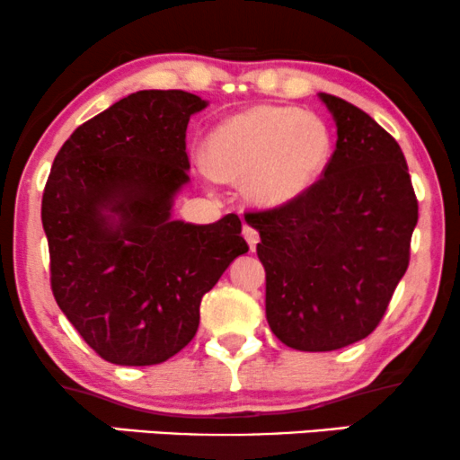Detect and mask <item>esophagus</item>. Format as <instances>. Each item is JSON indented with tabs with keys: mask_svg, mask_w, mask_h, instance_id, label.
Segmentation results:
<instances>
[{
	"mask_svg": "<svg viewBox=\"0 0 460 460\" xmlns=\"http://www.w3.org/2000/svg\"><path fill=\"white\" fill-rule=\"evenodd\" d=\"M243 236H245V241L249 243V247L256 249V243L260 239V234H258V230L253 228V226H249V224L243 226Z\"/></svg>",
	"mask_w": 460,
	"mask_h": 460,
	"instance_id": "esophagus-1",
	"label": "esophagus"
}]
</instances>
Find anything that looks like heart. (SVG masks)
I'll list each match as a JSON object with an SVG mask.
<instances>
[{"label":"heart","instance_id":"obj_1","mask_svg":"<svg viewBox=\"0 0 460 460\" xmlns=\"http://www.w3.org/2000/svg\"><path fill=\"white\" fill-rule=\"evenodd\" d=\"M331 129L314 112L260 104L226 119L207 140V164L215 177L245 181L260 207H283L305 196L326 172Z\"/></svg>","mask_w":460,"mask_h":460}]
</instances>
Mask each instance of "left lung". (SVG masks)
<instances>
[{"instance_id":"left-lung-1","label":"left lung","mask_w":460,"mask_h":460,"mask_svg":"<svg viewBox=\"0 0 460 460\" xmlns=\"http://www.w3.org/2000/svg\"><path fill=\"white\" fill-rule=\"evenodd\" d=\"M320 100L337 126L324 177L294 202L245 215L260 232L266 320L300 351H332L376 331L410 264L418 224L399 143L349 102Z\"/></svg>"}]
</instances>
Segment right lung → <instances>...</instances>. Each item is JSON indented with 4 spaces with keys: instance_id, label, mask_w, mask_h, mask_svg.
<instances>
[{
    "instance_id": "right-lung-1",
    "label": "right lung",
    "mask_w": 460,
    "mask_h": 460,
    "mask_svg": "<svg viewBox=\"0 0 460 460\" xmlns=\"http://www.w3.org/2000/svg\"><path fill=\"white\" fill-rule=\"evenodd\" d=\"M207 102L179 89L119 100L74 129L42 196L53 296L95 354L160 365L194 339L200 300L249 252L239 215L172 219L185 132Z\"/></svg>"
}]
</instances>
